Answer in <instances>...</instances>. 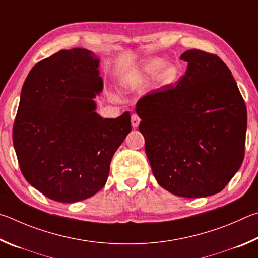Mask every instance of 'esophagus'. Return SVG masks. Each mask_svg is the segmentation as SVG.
<instances>
[{
	"instance_id": "obj_1",
	"label": "esophagus",
	"mask_w": 258,
	"mask_h": 258,
	"mask_svg": "<svg viewBox=\"0 0 258 258\" xmlns=\"http://www.w3.org/2000/svg\"><path fill=\"white\" fill-rule=\"evenodd\" d=\"M141 123V117H139L137 114H133L132 115V125L133 128H137V126Z\"/></svg>"
}]
</instances>
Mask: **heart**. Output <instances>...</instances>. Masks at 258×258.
<instances>
[{
    "label": "heart",
    "mask_w": 258,
    "mask_h": 258,
    "mask_svg": "<svg viewBox=\"0 0 258 258\" xmlns=\"http://www.w3.org/2000/svg\"><path fill=\"white\" fill-rule=\"evenodd\" d=\"M177 74V69L171 63L163 62L162 63L157 58L154 60H148L141 67L136 74L134 76L128 77V81L132 84L141 83L150 78L152 76H155V78L160 83H169L174 78Z\"/></svg>",
    "instance_id": "b5f03b06"
}]
</instances>
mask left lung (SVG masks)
Wrapping results in <instances>:
<instances>
[{"mask_svg": "<svg viewBox=\"0 0 258 258\" xmlns=\"http://www.w3.org/2000/svg\"><path fill=\"white\" fill-rule=\"evenodd\" d=\"M180 58L188 63L186 74L137 102L139 132L161 187L207 197L222 190L242 164L246 104L218 55L190 49Z\"/></svg>", "mask_w": 258, "mask_h": 258, "instance_id": "left-lung-1", "label": "left lung"}]
</instances>
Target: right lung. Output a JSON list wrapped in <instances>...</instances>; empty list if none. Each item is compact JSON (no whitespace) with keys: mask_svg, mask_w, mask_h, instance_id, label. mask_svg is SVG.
<instances>
[{"mask_svg":"<svg viewBox=\"0 0 258 258\" xmlns=\"http://www.w3.org/2000/svg\"><path fill=\"white\" fill-rule=\"evenodd\" d=\"M99 58L62 49L38 62L22 86L13 146L25 179L49 200H87L105 186L111 160L132 130L130 113L98 115Z\"/></svg>","mask_w":258,"mask_h":258,"instance_id":"right-lung-1","label":"right lung"}]
</instances>
